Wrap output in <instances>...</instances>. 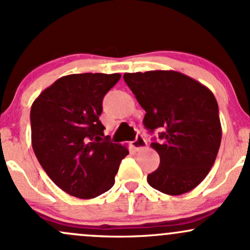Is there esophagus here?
Segmentation results:
<instances>
[{
  "label": "esophagus",
  "instance_id": "34e87169",
  "mask_svg": "<svg viewBox=\"0 0 250 250\" xmlns=\"http://www.w3.org/2000/svg\"><path fill=\"white\" fill-rule=\"evenodd\" d=\"M131 147L136 150L144 149V148L147 147V141L145 140V138L141 134H138V135H136V139L134 140V141H131Z\"/></svg>",
  "mask_w": 250,
  "mask_h": 250
}]
</instances>
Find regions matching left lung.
Wrapping results in <instances>:
<instances>
[{"mask_svg":"<svg viewBox=\"0 0 250 250\" xmlns=\"http://www.w3.org/2000/svg\"><path fill=\"white\" fill-rule=\"evenodd\" d=\"M123 79L146 111V129H163L160 141L150 144L160 156V165L148 174V184L171 196L193 190L210 172L221 145L215 96L177 71L125 73Z\"/></svg>","mask_w":250,"mask_h":250,"instance_id":"8db88e82","label":"left lung"}]
</instances>
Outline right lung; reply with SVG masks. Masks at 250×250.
Listing matches in <instances>:
<instances>
[{
    "label": "right lung",
    "instance_id": "1",
    "mask_svg": "<svg viewBox=\"0 0 250 250\" xmlns=\"http://www.w3.org/2000/svg\"><path fill=\"white\" fill-rule=\"evenodd\" d=\"M120 73L59 78L32 104V146L43 171L73 197L91 199L110 190L127 147L104 136L102 102Z\"/></svg>",
    "mask_w": 250,
    "mask_h": 250
}]
</instances>
